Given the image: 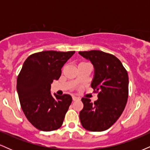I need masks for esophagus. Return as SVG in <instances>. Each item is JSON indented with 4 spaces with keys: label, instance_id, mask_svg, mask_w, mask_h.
<instances>
[{
    "label": "esophagus",
    "instance_id": "1",
    "mask_svg": "<svg viewBox=\"0 0 150 150\" xmlns=\"http://www.w3.org/2000/svg\"><path fill=\"white\" fill-rule=\"evenodd\" d=\"M79 98L78 97H75V96H73V101H77V100H79Z\"/></svg>",
    "mask_w": 150,
    "mask_h": 150
}]
</instances>
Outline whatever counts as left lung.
<instances>
[{
    "mask_svg": "<svg viewBox=\"0 0 150 150\" xmlns=\"http://www.w3.org/2000/svg\"><path fill=\"white\" fill-rule=\"evenodd\" d=\"M94 67L91 87L99 92L94 103L82 98L80 112L82 127L93 132L107 130L116 123L125 107L128 96V75L123 64L113 55L99 50L79 51Z\"/></svg>",
    "mask_w": 150,
    "mask_h": 150,
    "instance_id": "obj_1",
    "label": "left lung"
}]
</instances>
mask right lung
<instances>
[{
  "instance_id": "right-lung-1",
  "label": "right lung",
  "mask_w": 150,
  "mask_h": 150,
  "mask_svg": "<svg viewBox=\"0 0 150 150\" xmlns=\"http://www.w3.org/2000/svg\"><path fill=\"white\" fill-rule=\"evenodd\" d=\"M74 53L42 51L30 55L24 62L17 80V91L25 116L39 130L52 131L63 124L72 97L55 93L53 96L51 83L59 79L62 68Z\"/></svg>"
}]
</instances>
